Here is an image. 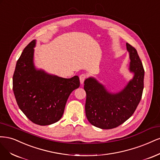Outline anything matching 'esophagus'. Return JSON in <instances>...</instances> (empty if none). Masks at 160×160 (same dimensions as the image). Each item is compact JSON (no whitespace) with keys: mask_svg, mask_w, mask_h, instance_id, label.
I'll return each mask as SVG.
<instances>
[{"mask_svg":"<svg viewBox=\"0 0 160 160\" xmlns=\"http://www.w3.org/2000/svg\"><path fill=\"white\" fill-rule=\"evenodd\" d=\"M86 77H87V76L86 74H82L80 75L79 78H80V84H84V82L86 80Z\"/></svg>","mask_w":160,"mask_h":160,"instance_id":"1","label":"esophagus"}]
</instances>
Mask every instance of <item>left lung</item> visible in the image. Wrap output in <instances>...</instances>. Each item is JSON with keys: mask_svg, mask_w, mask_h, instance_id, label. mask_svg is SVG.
I'll return each mask as SVG.
<instances>
[{"mask_svg": "<svg viewBox=\"0 0 160 160\" xmlns=\"http://www.w3.org/2000/svg\"><path fill=\"white\" fill-rule=\"evenodd\" d=\"M126 48L130 59L128 70L133 76L121 91L109 92L94 77L84 81L86 118L97 128L108 130L119 126L132 116L141 100L144 69L136 48L128 43Z\"/></svg>", "mask_w": 160, "mask_h": 160, "instance_id": "8db88e82", "label": "left lung"}]
</instances>
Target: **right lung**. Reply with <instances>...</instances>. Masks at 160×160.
Returning a JSON list of instances; mask_svg holds the SVG:
<instances>
[{
	"label": "right lung",
	"mask_w": 160,
	"mask_h": 160,
	"mask_svg": "<svg viewBox=\"0 0 160 160\" xmlns=\"http://www.w3.org/2000/svg\"><path fill=\"white\" fill-rule=\"evenodd\" d=\"M33 40L18 58L13 75V92L21 111L33 123L50 125L60 120L71 92L80 86L78 76L64 78L36 68Z\"/></svg>",
	"instance_id": "obj_1"
}]
</instances>
